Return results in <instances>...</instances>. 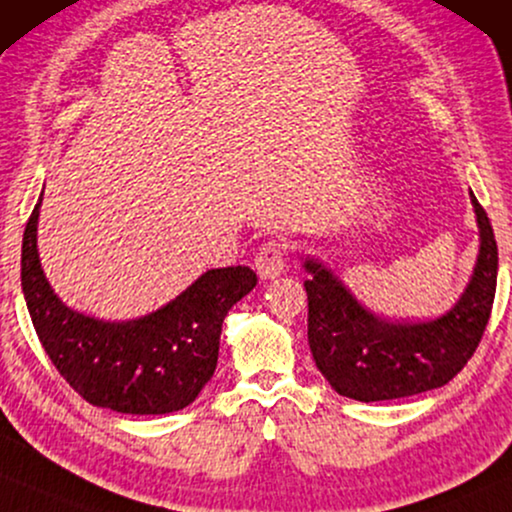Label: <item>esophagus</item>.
<instances>
[{
    "instance_id": "obj_1",
    "label": "esophagus",
    "mask_w": 512,
    "mask_h": 512,
    "mask_svg": "<svg viewBox=\"0 0 512 512\" xmlns=\"http://www.w3.org/2000/svg\"><path fill=\"white\" fill-rule=\"evenodd\" d=\"M285 255H287V243L280 239H269L259 246L255 255V269L259 278L269 280L278 278L285 269Z\"/></svg>"
}]
</instances>
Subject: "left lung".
Masks as SVG:
<instances>
[{
    "instance_id": "8db88e82",
    "label": "left lung",
    "mask_w": 512,
    "mask_h": 512,
    "mask_svg": "<svg viewBox=\"0 0 512 512\" xmlns=\"http://www.w3.org/2000/svg\"><path fill=\"white\" fill-rule=\"evenodd\" d=\"M478 215L480 250L462 299L429 322H387L366 311L341 280L315 259L304 266L308 294V345L313 359L341 397L387 401L450 383L473 357L492 313L499 250L485 208Z\"/></svg>"
}]
</instances>
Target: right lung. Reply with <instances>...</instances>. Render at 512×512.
Here are the masks:
<instances>
[{
    "instance_id": "1",
    "label": "right lung",
    "mask_w": 512,
    "mask_h": 512,
    "mask_svg": "<svg viewBox=\"0 0 512 512\" xmlns=\"http://www.w3.org/2000/svg\"><path fill=\"white\" fill-rule=\"evenodd\" d=\"M43 194V192H41ZM41 197L23 234L20 283L32 325L60 376L99 408L164 415L199 397L218 364L222 320L257 285L248 266L211 269L160 311L106 322L64 306L37 250Z\"/></svg>"
}]
</instances>
